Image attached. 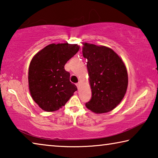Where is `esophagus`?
I'll list each match as a JSON object with an SVG mask.
<instances>
[{
    "instance_id": "esophagus-1",
    "label": "esophagus",
    "mask_w": 158,
    "mask_h": 158,
    "mask_svg": "<svg viewBox=\"0 0 158 158\" xmlns=\"http://www.w3.org/2000/svg\"><path fill=\"white\" fill-rule=\"evenodd\" d=\"M76 85H77V87L78 88V89H79V86H80V83H79H79H77V84Z\"/></svg>"
}]
</instances>
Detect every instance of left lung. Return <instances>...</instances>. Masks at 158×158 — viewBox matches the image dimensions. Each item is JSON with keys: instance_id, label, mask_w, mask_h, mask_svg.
Listing matches in <instances>:
<instances>
[{"instance_id": "1", "label": "left lung", "mask_w": 158, "mask_h": 158, "mask_svg": "<svg viewBox=\"0 0 158 158\" xmlns=\"http://www.w3.org/2000/svg\"><path fill=\"white\" fill-rule=\"evenodd\" d=\"M83 56L92 91L85 106L96 114L109 112L116 107L126 93L128 76L123 61L116 52L105 46L84 43Z\"/></svg>"}]
</instances>
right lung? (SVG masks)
I'll list each match as a JSON object with an SVG mask.
<instances>
[{"instance_id": "1", "label": "right lung", "mask_w": 158, "mask_h": 158, "mask_svg": "<svg viewBox=\"0 0 158 158\" xmlns=\"http://www.w3.org/2000/svg\"><path fill=\"white\" fill-rule=\"evenodd\" d=\"M79 49L76 44H51L32 58L28 69L29 90L44 111L58 110L77 90L69 81L70 74L64 66Z\"/></svg>"}]
</instances>
